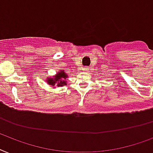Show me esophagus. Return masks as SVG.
Instances as JSON below:
<instances>
[{
    "mask_svg": "<svg viewBox=\"0 0 153 153\" xmlns=\"http://www.w3.org/2000/svg\"><path fill=\"white\" fill-rule=\"evenodd\" d=\"M85 71H89V69H88V68H85Z\"/></svg>",
    "mask_w": 153,
    "mask_h": 153,
    "instance_id": "obj_1",
    "label": "esophagus"
}]
</instances>
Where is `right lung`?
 Wrapping results in <instances>:
<instances>
[{"label":"right lung","mask_w":153,"mask_h":153,"mask_svg":"<svg viewBox=\"0 0 153 153\" xmlns=\"http://www.w3.org/2000/svg\"><path fill=\"white\" fill-rule=\"evenodd\" d=\"M68 75L67 74L65 71L60 70L57 72L56 75L53 77H48L46 79V82L48 85H51L53 88L62 87L64 85H67V80Z\"/></svg>","instance_id":"add662e5"}]
</instances>
